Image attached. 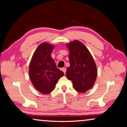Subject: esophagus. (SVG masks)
I'll use <instances>...</instances> for the list:
<instances>
[{"label":"esophagus","instance_id":"esophagus-1","mask_svg":"<svg viewBox=\"0 0 127 127\" xmlns=\"http://www.w3.org/2000/svg\"><path fill=\"white\" fill-rule=\"evenodd\" d=\"M61 70H62V71L64 72V74H65V72H66V68H61Z\"/></svg>","mask_w":127,"mask_h":127}]
</instances>
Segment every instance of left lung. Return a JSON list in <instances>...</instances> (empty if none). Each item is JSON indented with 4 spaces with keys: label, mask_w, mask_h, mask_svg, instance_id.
<instances>
[{
    "label": "left lung",
    "mask_w": 127,
    "mask_h": 127,
    "mask_svg": "<svg viewBox=\"0 0 127 127\" xmlns=\"http://www.w3.org/2000/svg\"><path fill=\"white\" fill-rule=\"evenodd\" d=\"M70 50V65L67 68V79L71 81L77 92L85 93L92 88L97 77V68L93 57L82 42L74 40L67 45Z\"/></svg>",
    "instance_id": "1"
}]
</instances>
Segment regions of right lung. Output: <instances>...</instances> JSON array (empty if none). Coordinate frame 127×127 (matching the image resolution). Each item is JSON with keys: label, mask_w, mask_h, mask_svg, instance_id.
Masks as SVG:
<instances>
[{"label": "right lung", "mask_w": 127, "mask_h": 127, "mask_svg": "<svg viewBox=\"0 0 127 127\" xmlns=\"http://www.w3.org/2000/svg\"><path fill=\"white\" fill-rule=\"evenodd\" d=\"M53 48V45L48 43H41L35 50L30 64L29 76L32 84L43 94L52 92L57 81L64 75L51 57Z\"/></svg>", "instance_id": "add662e5"}]
</instances>
